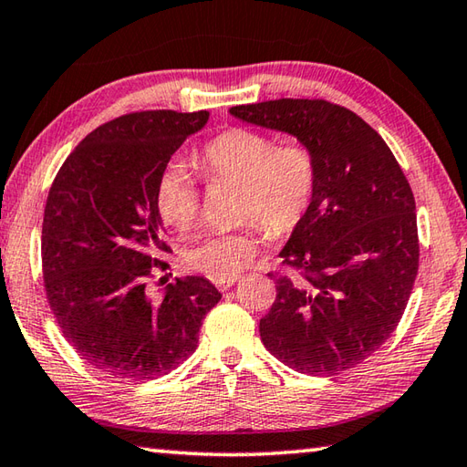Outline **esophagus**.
Masks as SVG:
<instances>
[{"instance_id":"esophagus-1","label":"esophagus","mask_w":467,"mask_h":467,"mask_svg":"<svg viewBox=\"0 0 467 467\" xmlns=\"http://www.w3.org/2000/svg\"><path fill=\"white\" fill-rule=\"evenodd\" d=\"M236 279H239V277H233V279H223V281H216V287H218V289H221V291H228V289H231V287L234 285V283H236Z\"/></svg>"}]
</instances>
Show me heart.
I'll return each mask as SVG.
<instances>
[{"instance_id": "obj_1", "label": "heart", "mask_w": 467, "mask_h": 467, "mask_svg": "<svg viewBox=\"0 0 467 467\" xmlns=\"http://www.w3.org/2000/svg\"><path fill=\"white\" fill-rule=\"evenodd\" d=\"M200 163L213 180L243 182L241 218L259 221L271 234H285L304 221L314 202L317 163L299 141L279 143L275 135L249 127L218 133L200 151ZM155 208L161 221L188 231L200 214V186L186 163L170 161L155 184ZM257 226L213 233L186 251L192 269L214 281L233 279L257 253Z\"/></svg>"}]
</instances>
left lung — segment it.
Wrapping results in <instances>:
<instances>
[{
    "label": "left lung",
    "instance_id": "8db88e82",
    "mask_svg": "<svg viewBox=\"0 0 467 467\" xmlns=\"http://www.w3.org/2000/svg\"><path fill=\"white\" fill-rule=\"evenodd\" d=\"M231 115L294 135L317 163L314 202L279 253L304 281L275 279L277 297L259 322L265 348L312 377L350 370L395 332L417 277L405 173L367 121L327 100H265Z\"/></svg>",
    "mask_w": 467,
    "mask_h": 467
}]
</instances>
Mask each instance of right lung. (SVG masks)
Returning a JSON list of instances; mask_svg holds the SVG:
<instances>
[{"label": "right lung", "instance_id": "obj_1", "mask_svg": "<svg viewBox=\"0 0 467 467\" xmlns=\"http://www.w3.org/2000/svg\"><path fill=\"white\" fill-rule=\"evenodd\" d=\"M210 113L141 111L82 140L52 182L42 223L46 297L64 337L90 367L150 380L196 350L221 291L204 277L176 279L151 297L148 279L163 243L155 208L160 171Z\"/></svg>", "mask_w": 467, "mask_h": 467}]
</instances>
